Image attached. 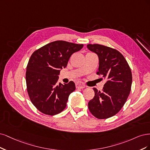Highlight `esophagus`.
I'll list each match as a JSON object with an SVG mask.
<instances>
[{
  "label": "esophagus",
  "instance_id": "obj_1",
  "mask_svg": "<svg viewBox=\"0 0 150 150\" xmlns=\"http://www.w3.org/2000/svg\"><path fill=\"white\" fill-rule=\"evenodd\" d=\"M86 87V86L83 84V83H82L81 81H79L77 82L76 83V88H78V89H82V88H84Z\"/></svg>",
  "mask_w": 150,
  "mask_h": 150
}]
</instances>
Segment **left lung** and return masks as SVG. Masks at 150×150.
<instances>
[{"mask_svg":"<svg viewBox=\"0 0 150 150\" xmlns=\"http://www.w3.org/2000/svg\"><path fill=\"white\" fill-rule=\"evenodd\" d=\"M87 48L98 57L97 74L107 80L101 91L93 88L95 96L88 102L89 110L98 119L112 117L123 107L131 91V69L117 50L99 44H88Z\"/></svg>","mask_w":150,"mask_h":150,"instance_id":"obj_1","label":"left lung"}]
</instances>
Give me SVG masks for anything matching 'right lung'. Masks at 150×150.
Wrapping results in <instances>:
<instances>
[{
    "label": "right lung",
    "instance_id": "add662e5",
    "mask_svg": "<svg viewBox=\"0 0 150 150\" xmlns=\"http://www.w3.org/2000/svg\"><path fill=\"white\" fill-rule=\"evenodd\" d=\"M83 47V44L57 40L43 46L31 55L26 70L27 92L40 112L53 116L65 108L69 96L76 87L72 81L58 84L59 75L71 55Z\"/></svg>",
    "mask_w": 150,
    "mask_h": 150
}]
</instances>
